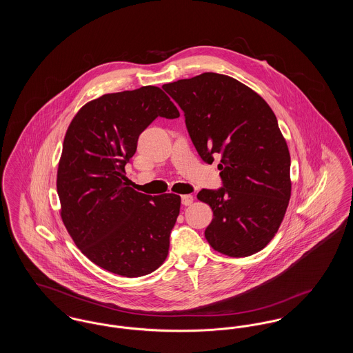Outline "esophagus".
Returning <instances> with one entry per match:
<instances>
[{
	"mask_svg": "<svg viewBox=\"0 0 353 353\" xmlns=\"http://www.w3.org/2000/svg\"><path fill=\"white\" fill-rule=\"evenodd\" d=\"M181 202H183V205H185V206L192 205V203H193V196H192V194H184V196H181Z\"/></svg>",
	"mask_w": 353,
	"mask_h": 353,
	"instance_id": "34e87169",
	"label": "esophagus"
}]
</instances>
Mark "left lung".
Returning a JSON list of instances; mask_svg holds the SVG:
<instances>
[{"label": "left lung", "mask_w": 353, "mask_h": 353, "mask_svg": "<svg viewBox=\"0 0 353 353\" xmlns=\"http://www.w3.org/2000/svg\"><path fill=\"white\" fill-rule=\"evenodd\" d=\"M163 88L184 111L189 136L208 164L219 159V190L202 189L213 219L205 238L229 256H249L276 234L291 197L290 152L275 114L234 78L203 72Z\"/></svg>", "instance_id": "obj_1"}]
</instances>
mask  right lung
Instances as JSON below:
<instances>
[{"label":"right lung","mask_w":353,"mask_h":353,"mask_svg":"<svg viewBox=\"0 0 353 353\" xmlns=\"http://www.w3.org/2000/svg\"><path fill=\"white\" fill-rule=\"evenodd\" d=\"M157 117L180 112L156 85L85 103L65 134L57 172L61 217L84 255L101 269L137 278L159 269L180 213L174 193L148 196L128 185L125 164Z\"/></svg>","instance_id":"right-lung-1"}]
</instances>
